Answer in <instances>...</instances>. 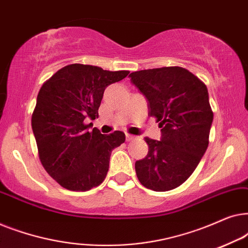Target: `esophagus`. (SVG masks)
Returning a JSON list of instances; mask_svg holds the SVG:
<instances>
[{
  "label": "esophagus",
  "instance_id": "1",
  "mask_svg": "<svg viewBox=\"0 0 248 248\" xmlns=\"http://www.w3.org/2000/svg\"><path fill=\"white\" fill-rule=\"evenodd\" d=\"M134 139H135V137H134V135H131V134H126V141H128V142H130V141H133V140H134Z\"/></svg>",
  "mask_w": 248,
  "mask_h": 248
}]
</instances>
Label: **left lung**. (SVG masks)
Returning a JSON list of instances; mask_svg holds the SVG:
<instances>
[{
	"instance_id": "obj_1",
	"label": "left lung",
	"mask_w": 248,
	"mask_h": 248,
	"mask_svg": "<svg viewBox=\"0 0 248 248\" xmlns=\"http://www.w3.org/2000/svg\"><path fill=\"white\" fill-rule=\"evenodd\" d=\"M130 78L161 127V141L144 138L149 151L135 162L138 179L152 191H170L193 174L209 145L213 111L208 89L181 66L141 70Z\"/></svg>"
}]
</instances>
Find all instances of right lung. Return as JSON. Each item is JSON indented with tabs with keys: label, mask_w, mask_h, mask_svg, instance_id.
Returning a JSON list of instances; mask_svg holds the SVG:
<instances>
[{
	"label": "right lung",
	"mask_w": 248,
	"mask_h": 248,
	"mask_svg": "<svg viewBox=\"0 0 248 248\" xmlns=\"http://www.w3.org/2000/svg\"><path fill=\"white\" fill-rule=\"evenodd\" d=\"M128 71L70 64L40 88L31 116L39 160L50 177L70 191L86 192L106 178L113 149L125 141L115 131L101 134L88 130L86 118L98 117L106 87L123 80Z\"/></svg>",
	"instance_id": "right-lung-1"
}]
</instances>
